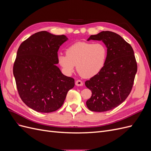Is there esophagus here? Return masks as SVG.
Returning a JSON list of instances; mask_svg holds the SVG:
<instances>
[{"mask_svg":"<svg viewBox=\"0 0 151 151\" xmlns=\"http://www.w3.org/2000/svg\"><path fill=\"white\" fill-rule=\"evenodd\" d=\"M76 85L77 86H83V81H81V80H77V81H76Z\"/></svg>","mask_w":151,"mask_h":151,"instance_id":"1","label":"esophagus"}]
</instances>
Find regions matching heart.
<instances>
[{"label": "heart", "instance_id": "1", "mask_svg": "<svg viewBox=\"0 0 151 151\" xmlns=\"http://www.w3.org/2000/svg\"><path fill=\"white\" fill-rule=\"evenodd\" d=\"M107 57L104 45L97 43L77 42L66 50L65 55H59L58 63L65 74L70 75L77 70L85 78H91L102 70Z\"/></svg>", "mask_w": 151, "mask_h": 151}]
</instances>
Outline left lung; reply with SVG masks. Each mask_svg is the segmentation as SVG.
I'll return each instance as SVG.
<instances>
[{"mask_svg":"<svg viewBox=\"0 0 151 151\" xmlns=\"http://www.w3.org/2000/svg\"><path fill=\"white\" fill-rule=\"evenodd\" d=\"M102 41L107 48L105 64L97 75L85 82L92 95L86 101L91 111L103 112L119 106L133 87L137 64L131 45L114 32L91 35L88 41Z\"/></svg>","mask_w":151,"mask_h":151,"instance_id":"obj_1","label":"left lung"}]
</instances>
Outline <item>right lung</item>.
<instances>
[{"label": "right lung", "mask_w": 151, "mask_h": 151, "mask_svg": "<svg viewBox=\"0 0 151 151\" xmlns=\"http://www.w3.org/2000/svg\"><path fill=\"white\" fill-rule=\"evenodd\" d=\"M68 40L43 31L22 42L13 66L18 93L22 101L33 110L50 113L60 108L74 79L63 75L56 64L58 50Z\"/></svg>", "instance_id": "1"}]
</instances>
